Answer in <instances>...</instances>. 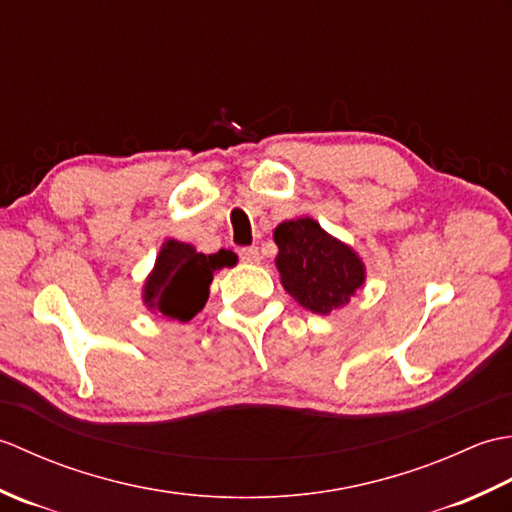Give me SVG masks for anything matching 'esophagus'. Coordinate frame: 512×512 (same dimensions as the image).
Returning a JSON list of instances; mask_svg holds the SVG:
<instances>
[{
	"label": "esophagus",
	"mask_w": 512,
	"mask_h": 512,
	"mask_svg": "<svg viewBox=\"0 0 512 512\" xmlns=\"http://www.w3.org/2000/svg\"><path fill=\"white\" fill-rule=\"evenodd\" d=\"M239 257H242V262H246V264H259V262H262V257H259V250L255 246L239 250Z\"/></svg>",
	"instance_id": "obj_1"
}]
</instances>
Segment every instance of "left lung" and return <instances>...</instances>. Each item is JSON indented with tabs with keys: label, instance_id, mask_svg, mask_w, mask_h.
Instances as JSON below:
<instances>
[{
	"label": "left lung",
	"instance_id": "8db88e82",
	"mask_svg": "<svg viewBox=\"0 0 512 512\" xmlns=\"http://www.w3.org/2000/svg\"><path fill=\"white\" fill-rule=\"evenodd\" d=\"M275 244L281 286L306 310L330 314L365 284L361 257L325 233L312 217L281 222L275 228Z\"/></svg>",
	"mask_w": 512,
	"mask_h": 512
}]
</instances>
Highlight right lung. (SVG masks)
<instances>
[{
    "label": "right lung",
    "instance_id": "obj_1",
    "mask_svg": "<svg viewBox=\"0 0 512 512\" xmlns=\"http://www.w3.org/2000/svg\"><path fill=\"white\" fill-rule=\"evenodd\" d=\"M237 255L217 250L213 255L198 253L191 244L167 239L160 248L156 266L145 281V306L162 319L187 323L198 314L206 299L215 270L235 266Z\"/></svg>",
    "mask_w": 512,
    "mask_h": 512
}]
</instances>
